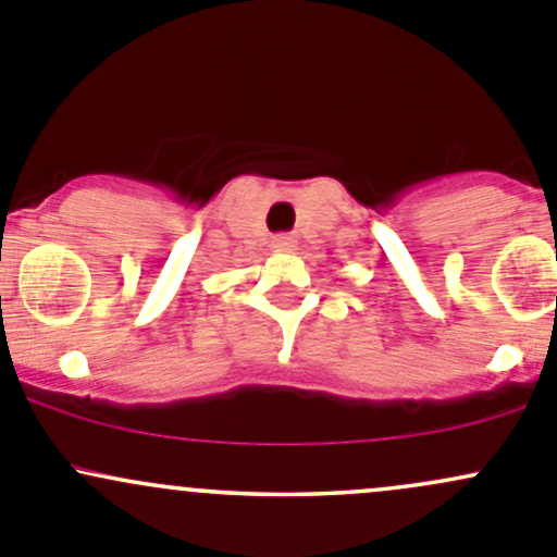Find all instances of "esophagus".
<instances>
[{
  "label": "esophagus",
  "instance_id": "esophagus-1",
  "mask_svg": "<svg viewBox=\"0 0 557 557\" xmlns=\"http://www.w3.org/2000/svg\"><path fill=\"white\" fill-rule=\"evenodd\" d=\"M272 247L277 252H294L296 250V239L288 237V234H280V237H274Z\"/></svg>",
  "mask_w": 557,
  "mask_h": 557
}]
</instances>
